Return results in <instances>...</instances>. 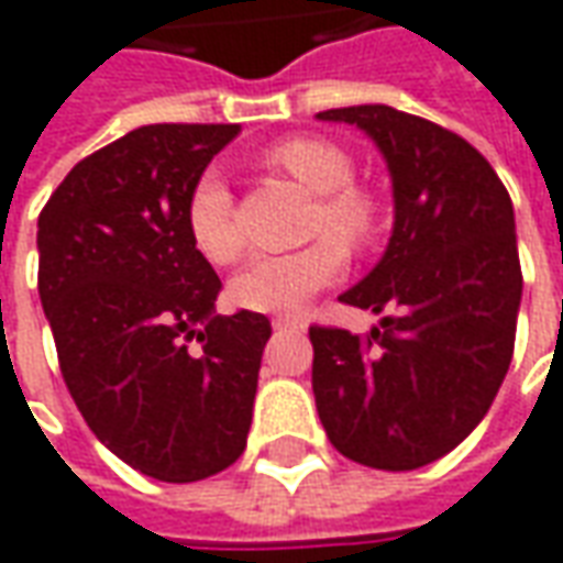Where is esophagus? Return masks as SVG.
Instances as JSON below:
<instances>
[{
    "label": "esophagus",
    "mask_w": 563,
    "mask_h": 563,
    "mask_svg": "<svg viewBox=\"0 0 563 563\" xmlns=\"http://www.w3.org/2000/svg\"><path fill=\"white\" fill-rule=\"evenodd\" d=\"M271 323H274V330H305V320L289 318V314H286V318L280 314V318H274Z\"/></svg>",
    "instance_id": "obj_1"
}]
</instances>
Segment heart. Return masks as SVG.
<instances>
[{
    "instance_id": "obj_1",
    "label": "heart",
    "mask_w": 563,
    "mask_h": 563,
    "mask_svg": "<svg viewBox=\"0 0 563 563\" xmlns=\"http://www.w3.org/2000/svg\"><path fill=\"white\" fill-rule=\"evenodd\" d=\"M262 162L314 192L308 233L314 243L283 255H258L230 283V299L262 314L299 311L345 271V249L367 252L386 227V205L374 186L358 184L352 155L327 136H286ZM186 233L205 262L230 264L243 255V230L233 192L218 170H205L186 199Z\"/></svg>"
}]
</instances>
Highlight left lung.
<instances>
[{
    "label": "left lung",
    "instance_id": "obj_1",
    "mask_svg": "<svg viewBox=\"0 0 563 563\" xmlns=\"http://www.w3.org/2000/svg\"><path fill=\"white\" fill-rule=\"evenodd\" d=\"M374 136L393 174L383 262L342 301L379 314L371 333L308 327L311 389L336 452L415 471L474 430L508 374L523 292L514 208L464 136L389 106L320 111Z\"/></svg>",
    "mask_w": 563,
    "mask_h": 563
}]
</instances>
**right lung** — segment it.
<instances>
[{
    "label": "right lung",
    "mask_w": 563,
    "mask_h": 563,
    "mask_svg": "<svg viewBox=\"0 0 563 563\" xmlns=\"http://www.w3.org/2000/svg\"><path fill=\"white\" fill-rule=\"evenodd\" d=\"M236 124H148L70 167L40 211V301L77 411L114 455L196 483L243 455L271 320L211 314L186 199Z\"/></svg>",
    "instance_id": "right-lung-1"
}]
</instances>
